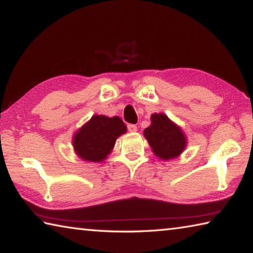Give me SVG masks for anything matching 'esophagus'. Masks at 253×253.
<instances>
[{
  "mask_svg": "<svg viewBox=\"0 0 253 253\" xmlns=\"http://www.w3.org/2000/svg\"><path fill=\"white\" fill-rule=\"evenodd\" d=\"M127 128H128V130H129L130 132H135L137 130V126L134 125V124H129V125L127 126Z\"/></svg>",
  "mask_w": 253,
  "mask_h": 253,
  "instance_id": "esophagus-1",
  "label": "esophagus"
}]
</instances>
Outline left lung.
Listing matches in <instances>:
<instances>
[{"label":"left lung","instance_id":"left-lung-1","mask_svg":"<svg viewBox=\"0 0 253 253\" xmlns=\"http://www.w3.org/2000/svg\"><path fill=\"white\" fill-rule=\"evenodd\" d=\"M152 124L144 130L153 153L168 161L181 155L186 147V137L183 130L164 114H153Z\"/></svg>","mask_w":253,"mask_h":253}]
</instances>
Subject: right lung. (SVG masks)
Here are the masks:
<instances>
[{"instance_id": "right-lung-1", "label": "right lung", "mask_w": 253, "mask_h": 253, "mask_svg": "<svg viewBox=\"0 0 253 253\" xmlns=\"http://www.w3.org/2000/svg\"><path fill=\"white\" fill-rule=\"evenodd\" d=\"M127 127L121 118L93 115L90 121L74 135L72 144L76 154L85 162H101L113 151L119 136Z\"/></svg>"}]
</instances>
